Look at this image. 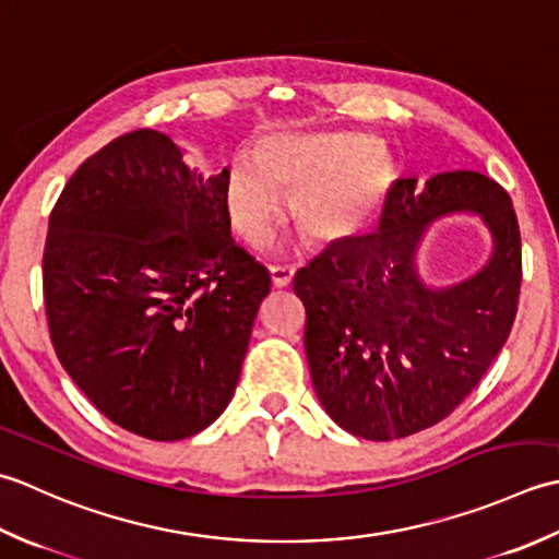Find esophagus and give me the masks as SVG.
<instances>
[{"label": "esophagus", "mask_w": 559, "mask_h": 559, "mask_svg": "<svg viewBox=\"0 0 559 559\" xmlns=\"http://www.w3.org/2000/svg\"><path fill=\"white\" fill-rule=\"evenodd\" d=\"M270 277H272V284H275L277 289L289 287L292 280H294V270L287 267V265H272L270 267Z\"/></svg>", "instance_id": "obj_1"}]
</instances>
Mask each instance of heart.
<instances>
[{
  "label": "heart",
  "mask_w": 559,
  "mask_h": 559,
  "mask_svg": "<svg viewBox=\"0 0 559 559\" xmlns=\"http://www.w3.org/2000/svg\"><path fill=\"white\" fill-rule=\"evenodd\" d=\"M397 176L389 146L359 132H275L238 154L222 174V202L234 234L263 246L282 216L284 195L296 226L313 243H345L379 222Z\"/></svg>",
  "instance_id": "1"
}]
</instances>
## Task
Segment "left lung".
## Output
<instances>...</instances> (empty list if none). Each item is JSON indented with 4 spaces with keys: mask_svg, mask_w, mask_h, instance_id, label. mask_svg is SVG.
I'll return each mask as SVG.
<instances>
[{
    "mask_svg": "<svg viewBox=\"0 0 559 559\" xmlns=\"http://www.w3.org/2000/svg\"><path fill=\"white\" fill-rule=\"evenodd\" d=\"M480 215L493 253L453 285H429L416 253L431 223ZM521 236L492 178L449 170L395 183L379 234L330 248L296 272L304 345L325 413L369 441L403 439L459 407L504 347L516 318Z\"/></svg>",
    "mask_w": 559,
    "mask_h": 559,
    "instance_id": "1",
    "label": "left lung"
}]
</instances>
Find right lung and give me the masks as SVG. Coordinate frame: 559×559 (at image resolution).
<instances>
[{
    "label": "right lung",
    "mask_w": 559,
    "mask_h": 559,
    "mask_svg": "<svg viewBox=\"0 0 559 559\" xmlns=\"http://www.w3.org/2000/svg\"><path fill=\"white\" fill-rule=\"evenodd\" d=\"M222 174L204 178L164 132L134 130L88 156L50 214L57 359L110 423L154 441L224 413L270 294L267 270L234 243Z\"/></svg>",
    "instance_id": "add662e5"
}]
</instances>
